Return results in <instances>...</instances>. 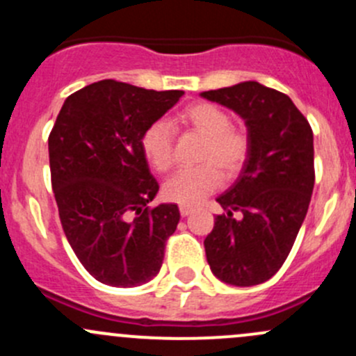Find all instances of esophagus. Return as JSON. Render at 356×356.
Wrapping results in <instances>:
<instances>
[{
	"instance_id": "obj_1",
	"label": "esophagus",
	"mask_w": 356,
	"mask_h": 356,
	"mask_svg": "<svg viewBox=\"0 0 356 356\" xmlns=\"http://www.w3.org/2000/svg\"><path fill=\"white\" fill-rule=\"evenodd\" d=\"M179 211H181L182 217H188V215L193 213V208H189V207H181V208H179Z\"/></svg>"
}]
</instances>
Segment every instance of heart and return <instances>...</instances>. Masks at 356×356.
I'll return each mask as SVG.
<instances>
[{"label": "heart", "mask_w": 356, "mask_h": 356, "mask_svg": "<svg viewBox=\"0 0 356 356\" xmlns=\"http://www.w3.org/2000/svg\"><path fill=\"white\" fill-rule=\"evenodd\" d=\"M174 125L203 136L198 161L201 165L182 168L163 186V196L182 207H196L220 186L222 175L232 179L245 168L251 153V136L246 127L232 125L231 115L208 102L184 106ZM141 149L148 163L158 172H167L174 163V129L168 122L156 120L141 136Z\"/></svg>", "instance_id": "b5f03b06"}]
</instances>
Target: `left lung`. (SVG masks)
I'll use <instances>...</instances> for the list:
<instances>
[{
	"label": "left lung",
	"mask_w": 356,
	"mask_h": 356,
	"mask_svg": "<svg viewBox=\"0 0 356 356\" xmlns=\"http://www.w3.org/2000/svg\"><path fill=\"white\" fill-rule=\"evenodd\" d=\"M201 96L241 115L251 136L241 175L217 198L227 215L215 217L204 239L208 265L227 284H261L282 267L307 217L315 182L314 132L289 96L254 81Z\"/></svg>",
	"instance_id": "1"
}]
</instances>
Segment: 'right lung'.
<instances>
[{"instance_id":"add662e5","label":"right lung","mask_w":356,"mask_h":356,"mask_svg":"<svg viewBox=\"0 0 356 356\" xmlns=\"http://www.w3.org/2000/svg\"><path fill=\"white\" fill-rule=\"evenodd\" d=\"M182 95L105 79L68 96L49 132L63 232L79 261L103 284L132 288L160 272L181 213L172 203L148 207L158 182L141 136Z\"/></svg>"}]
</instances>
